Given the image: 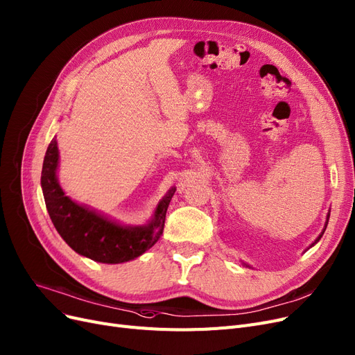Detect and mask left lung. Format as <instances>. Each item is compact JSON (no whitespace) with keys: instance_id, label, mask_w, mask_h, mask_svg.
I'll return each mask as SVG.
<instances>
[{"instance_id":"8db88e82","label":"left lung","mask_w":355,"mask_h":355,"mask_svg":"<svg viewBox=\"0 0 355 355\" xmlns=\"http://www.w3.org/2000/svg\"><path fill=\"white\" fill-rule=\"evenodd\" d=\"M328 220H329V214H328ZM326 225H328V221H326ZM324 230H326V229H324ZM324 230H323V232H322V234H323V233H324ZM322 234H320V236H319V237H318V240H316V242H319V239H320V237H322Z\"/></svg>"}]
</instances>
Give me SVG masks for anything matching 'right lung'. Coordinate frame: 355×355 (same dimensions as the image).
Instances as JSON below:
<instances>
[{
  "label": "right lung",
  "mask_w": 355,
  "mask_h": 355,
  "mask_svg": "<svg viewBox=\"0 0 355 355\" xmlns=\"http://www.w3.org/2000/svg\"><path fill=\"white\" fill-rule=\"evenodd\" d=\"M58 147L51 141L42 166V191L56 232L77 253L102 263H121L138 258L163 233L166 211L176 189H170L155 209L154 220L144 227H123L84 208L65 196L56 180Z\"/></svg>",
  "instance_id": "1"
}]
</instances>
